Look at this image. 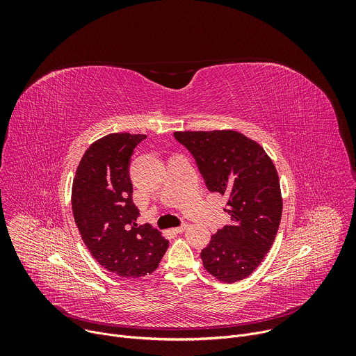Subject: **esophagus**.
Instances as JSON below:
<instances>
[{
    "mask_svg": "<svg viewBox=\"0 0 356 356\" xmlns=\"http://www.w3.org/2000/svg\"><path fill=\"white\" fill-rule=\"evenodd\" d=\"M187 227H188V224H187V222H184V224H181V225H180V227H177V228H175V231H176V232H179V234H180V232H183V231H184V229H186V228H187Z\"/></svg>",
    "mask_w": 356,
    "mask_h": 356,
    "instance_id": "obj_1",
    "label": "esophagus"
}]
</instances>
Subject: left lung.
Returning <instances> with one entry per match:
<instances>
[{
  "label": "left lung",
  "instance_id": "1",
  "mask_svg": "<svg viewBox=\"0 0 356 356\" xmlns=\"http://www.w3.org/2000/svg\"><path fill=\"white\" fill-rule=\"evenodd\" d=\"M210 191L227 195L231 221L201 250L206 270L224 283L255 270L270 250L282 220L283 197L276 166L265 149L232 129L177 131Z\"/></svg>",
  "mask_w": 356,
  "mask_h": 356
}]
</instances>
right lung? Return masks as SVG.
<instances>
[{"label": "right lung", "instance_id": "add662e5", "mask_svg": "<svg viewBox=\"0 0 356 356\" xmlns=\"http://www.w3.org/2000/svg\"><path fill=\"white\" fill-rule=\"evenodd\" d=\"M146 135L108 134L92 142L77 166L72 209L81 239L92 258L125 279L150 275L169 241L149 224L138 225L132 201L129 159Z\"/></svg>", "mask_w": 356, "mask_h": 356}]
</instances>
